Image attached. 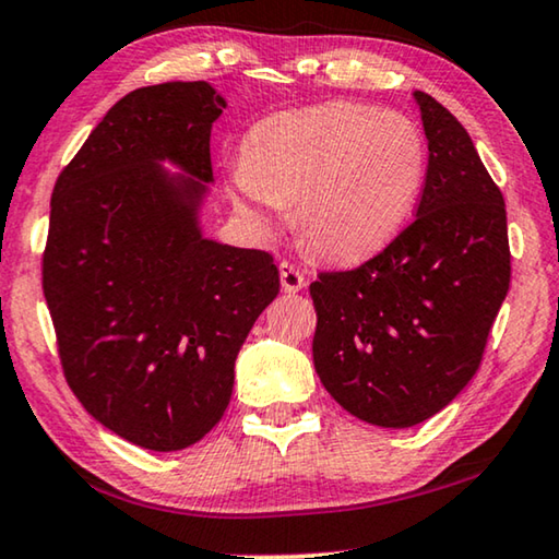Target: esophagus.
Masks as SVG:
<instances>
[{"label": "esophagus", "instance_id": "obj_1", "mask_svg": "<svg viewBox=\"0 0 559 559\" xmlns=\"http://www.w3.org/2000/svg\"><path fill=\"white\" fill-rule=\"evenodd\" d=\"M278 271H281V286H283V290H286V294H298V290L306 286L304 271H298L294 263L281 261Z\"/></svg>", "mask_w": 559, "mask_h": 559}]
</instances>
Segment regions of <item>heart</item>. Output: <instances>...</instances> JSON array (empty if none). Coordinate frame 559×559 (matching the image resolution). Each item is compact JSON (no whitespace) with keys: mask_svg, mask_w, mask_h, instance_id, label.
<instances>
[{"mask_svg":"<svg viewBox=\"0 0 559 559\" xmlns=\"http://www.w3.org/2000/svg\"><path fill=\"white\" fill-rule=\"evenodd\" d=\"M425 176V141L395 111L325 102L281 111L248 131L234 191L259 209L294 203L313 253L356 263L401 234Z\"/></svg>","mask_w":559,"mask_h":559,"instance_id":"1","label":"heart"}]
</instances>
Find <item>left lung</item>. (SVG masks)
<instances>
[{"mask_svg": "<svg viewBox=\"0 0 559 559\" xmlns=\"http://www.w3.org/2000/svg\"><path fill=\"white\" fill-rule=\"evenodd\" d=\"M428 171L415 221L373 259L311 283L313 362L356 418L411 428L471 383L510 288L502 193L453 114L415 92Z\"/></svg>", "mask_w": 559, "mask_h": 559, "instance_id": "1", "label": "left lung"}]
</instances>
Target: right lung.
Masks as SVG:
<instances>
[{"label": "right lung", "instance_id": "1", "mask_svg": "<svg viewBox=\"0 0 559 559\" xmlns=\"http://www.w3.org/2000/svg\"><path fill=\"white\" fill-rule=\"evenodd\" d=\"M224 109L206 82L136 88L51 193L41 288L67 383L104 428L158 453L221 420L238 350L281 288L271 253L201 236Z\"/></svg>", "mask_w": 559, "mask_h": 559}]
</instances>
